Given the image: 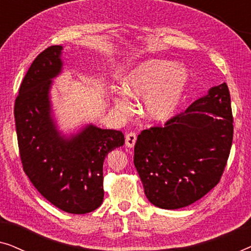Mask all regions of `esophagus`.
I'll list each match as a JSON object with an SVG mask.
<instances>
[{"label":"esophagus","mask_w":251,"mask_h":251,"mask_svg":"<svg viewBox=\"0 0 251 251\" xmlns=\"http://www.w3.org/2000/svg\"><path fill=\"white\" fill-rule=\"evenodd\" d=\"M137 140V135L135 132H129L126 135V146L131 149V147L135 146Z\"/></svg>","instance_id":"1"}]
</instances>
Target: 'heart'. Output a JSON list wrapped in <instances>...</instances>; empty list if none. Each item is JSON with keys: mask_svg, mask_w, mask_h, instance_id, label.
I'll list each match as a JSON object with an SVG mask.
<instances>
[{"mask_svg": "<svg viewBox=\"0 0 251 251\" xmlns=\"http://www.w3.org/2000/svg\"><path fill=\"white\" fill-rule=\"evenodd\" d=\"M188 82L184 67L167 60H147L130 71L121 82L122 90L133 100H143L144 112L151 121L163 122L169 120L183 101ZM116 109L128 114L132 111L129 99L118 92L113 97Z\"/></svg>", "mask_w": 251, "mask_h": 251, "instance_id": "1", "label": "heart"}]
</instances>
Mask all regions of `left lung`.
<instances>
[{
    "instance_id": "left-lung-1",
    "label": "left lung",
    "mask_w": 251,
    "mask_h": 251,
    "mask_svg": "<svg viewBox=\"0 0 251 251\" xmlns=\"http://www.w3.org/2000/svg\"><path fill=\"white\" fill-rule=\"evenodd\" d=\"M233 140L227 84L137 137L133 163L151 203L179 209L200 200L221 180Z\"/></svg>"
}]
</instances>
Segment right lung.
Here are the masks:
<instances>
[{
    "label": "right lung",
    "mask_w": 251,
    "mask_h": 251,
    "mask_svg": "<svg viewBox=\"0 0 251 251\" xmlns=\"http://www.w3.org/2000/svg\"><path fill=\"white\" fill-rule=\"evenodd\" d=\"M61 51L47 48L27 71L15 102L16 131L24 171L36 190L60 210L82 215L102 203V164L125 136L92 125L71 137L57 129L50 88L63 70Z\"/></svg>",
    "instance_id": "1"
}]
</instances>
